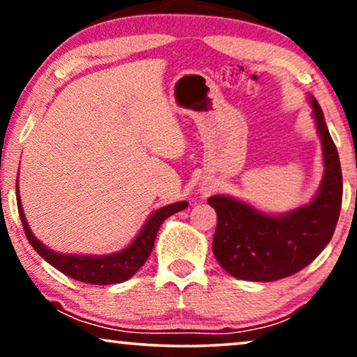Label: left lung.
I'll list each match as a JSON object with an SVG mask.
<instances>
[{
    "label": "left lung",
    "instance_id": "1",
    "mask_svg": "<svg viewBox=\"0 0 357 357\" xmlns=\"http://www.w3.org/2000/svg\"><path fill=\"white\" fill-rule=\"evenodd\" d=\"M310 100L325 162L324 181L312 202L281 217H268L227 195L208 199L218 217L213 254L236 278L275 281L298 273L327 248L335 233L343 200L341 165L322 108L317 100Z\"/></svg>",
    "mask_w": 357,
    "mask_h": 357
}]
</instances>
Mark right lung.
Listing matches in <instances>:
<instances>
[{
  "instance_id": "right-lung-1",
  "label": "right lung",
  "mask_w": 357,
  "mask_h": 357,
  "mask_svg": "<svg viewBox=\"0 0 357 357\" xmlns=\"http://www.w3.org/2000/svg\"><path fill=\"white\" fill-rule=\"evenodd\" d=\"M16 195H17V210L19 217H21L24 231L29 243L32 248L47 260L50 265L63 272L68 277H71L77 281H84V283L90 284H114L123 283V281L129 280L137 270L145 264L149 259L150 252L153 249L155 236H157L160 225H162L168 217L173 213L181 212L188 207V202H176L167 207L158 208L157 212L150 215L147 223L144 225L142 231H140L137 238L132 241V244L128 245L126 249L118 254L109 255H68V254H58L54 250L48 249L40 241L35 238L32 231H30L27 220L24 217L21 199H19V190L16 184Z\"/></svg>"
}]
</instances>
